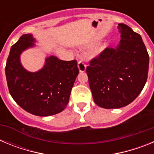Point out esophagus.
<instances>
[{
  "mask_svg": "<svg viewBox=\"0 0 154 154\" xmlns=\"http://www.w3.org/2000/svg\"><path fill=\"white\" fill-rule=\"evenodd\" d=\"M78 67L80 72H85V69H86V65H85V63L83 62V61L80 60L79 62H78Z\"/></svg>",
  "mask_w": 154,
  "mask_h": 154,
  "instance_id": "1",
  "label": "esophagus"
}]
</instances>
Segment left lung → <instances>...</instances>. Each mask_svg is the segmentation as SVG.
<instances>
[{
    "label": "left lung",
    "mask_w": 154,
    "mask_h": 154,
    "mask_svg": "<svg viewBox=\"0 0 154 154\" xmlns=\"http://www.w3.org/2000/svg\"><path fill=\"white\" fill-rule=\"evenodd\" d=\"M121 40L116 48H106L86 67L94 102L104 109L126 106L146 84L149 55L139 34L118 24Z\"/></svg>",
    "instance_id": "1"
}]
</instances>
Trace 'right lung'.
<instances>
[{
    "label": "right lung",
    "instance_id": "1",
    "mask_svg": "<svg viewBox=\"0 0 154 154\" xmlns=\"http://www.w3.org/2000/svg\"><path fill=\"white\" fill-rule=\"evenodd\" d=\"M31 35H24L13 45L7 60V83L14 100L25 111L38 116L59 113L67 106L79 70L77 61L46 58L44 68L29 72L22 67L20 55L34 46Z\"/></svg>",
    "mask_w": 154,
    "mask_h": 154
}]
</instances>
